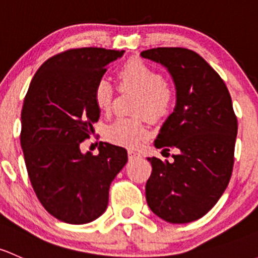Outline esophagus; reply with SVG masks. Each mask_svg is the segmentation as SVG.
Wrapping results in <instances>:
<instances>
[{"instance_id": "34e87169", "label": "esophagus", "mask_w": 258, "mask_h": 258, "mask_svg": "<svg viewBox=\"0 0 258 258\" xmlns=\"http://www.w3.org/2000/svg\"><path fill=\"white\" fill-rule=\"evenodd\" d=\"M128 158L131 159V161H135V159H140V158H142V156H141L140 152H136V151L130 150V151H128Z\"/></svg>"}]
</instances>
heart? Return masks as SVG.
<instances>
[{
    "label": "heart",
    "mask_w": 258,
    "mask_h": 258,
    "mask_svg": "<svg viewBox=\"0 0 258 258\" xmlns=\"http://www.w3.org/2000/svg\"><path fill=\"white\" fill-rule=\"evenodd\" d=\"M120 85L123 89H134L141 94L136 112H145L152 120H159L169 112L173 102V93L158 72L140 59L128 60L118 72ZM115 96L112 84L101 78L94 89V100L102 112L110 111ZM147 124L142 118H117L107 127L106 137L115 145L136 148L148 136Z\"/></svg>",
    "instance_id": "heart-1"
}]
</instances>
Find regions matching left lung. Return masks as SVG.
Masks as SVG:
<instances>
[{"mask_svg":"<svg viewBox=\"0 0 258 258\" xmlns=\"http://www.w3.org/2000/svg\"><path fill=\"white\" fill-rule=\"evenodd\" d=\"M141 56L161 64L175 86V107L161 127L154 147L175 148L173 162L148 157V207L170 224L203 218L220 199L234 165L237 118L220 75L185 48H153Z\"/></svg>","mask_w":258,"mask_h":258,"instance_id":"obj_1","label":"left lung"}]
</instances>
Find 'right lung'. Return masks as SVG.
I'll return each mask as SVG.
<instances>
[{
	"instance_id": "right-lung-1",
	"label": "right lung",
	"mask_w": 258,
	"mask_h": 258,
	"mask_svg": "<svg viewBox=\"0 0 258 258\" xmlns=\"http://www.w3.org/2000/svg\"><path fill=\"white\" fill-rule=\"evenodd\" d=\"M124 50L79 48L51 56L37 70L22 107L21 146L32 186L43 207L67 224L96 220L106 210L111 181L127 151L100 142L99 154L80 143L99 121L94 89Z\"/></svg>"
}]
</instances>
